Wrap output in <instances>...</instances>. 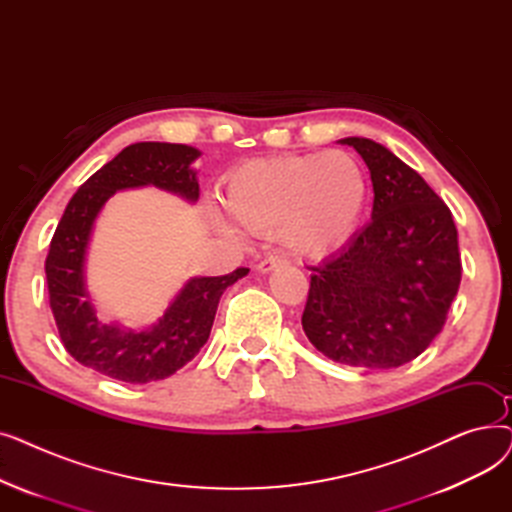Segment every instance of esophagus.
<instances>
[{
    "label": "esophagus",
    "mask_w": 512,
    "mask_h": 512,
    "mask_svg": "<svg viewBox=\"0 0 512 512\" xmlns=\"http://www.w3.org/2000/svg\"><path fill=\"white\" fill-rule=\"evenodd\" d=\"M280 263H286V259L284 257H278V255H270V257H265V259H261L259 263H257V270L259 272H272L276 265H280Z\"/></svg>",
    "instance_id": "34e87169"
}]
</instances>
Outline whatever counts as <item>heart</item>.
Segmentation results:
<instances>
[{
	"label": "heart",
	"mask_w": 512,
	"mask_h": 512,
	"mask_svg": "<svg viewBox=\"0 0 512 512\" xmlns=\"http://www.w3.org/2000/svg\"><path fill=\"white\" fill-rule=\"evenodd\" d=\"M369 195L367 172L346 151L251 159L226 180L224 203L251 232H278L303 257H324L357 228ZM232 232L234 228L222 222Z\"/></svg>",
	"instance_id": "b5f03b06"
}]
</instances>
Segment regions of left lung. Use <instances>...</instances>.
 Masks as SVG:
<instances>
[{"instance_id": "left-lung-1", "label": "left lung", "mask_w": 512, "mask_h": 512, "mask_svg": "<svg viewBox=\"0 0 512 512\" xmlns=\"http://www.w3.org/2000/svg\"><path fill=\"white\" fill-rule=\"evenodd\" d=\"M340 143L371 172V222L309 267L303 330L336 363L392 369L417 359L446 324L463 272L459 234L448 205L392 151L359 137Z\"/></svg>"}]
</instances>
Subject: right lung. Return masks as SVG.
<instances>
[{
	"label": "right lung",
	"mask_w": 512,
	"mask_h": 512,
	"mask_svg": "<svg viewBox=\"0 0 512 512\" xmlns=\"http://www.w3.org/2000/svg\"><path fill=\"white\" fill-rule=\"evenodd\" d=\"M201 153L174 143H134L80 184L51 238L45 259L49 307L66 351L112 380L147 384L166 380L191 361L207 342L218 303L247 267L213 278H193L157 324L145 332L105 326L85 288V253L93 222L116 191L153 184L188 201L199 199L191 164Z\"/></svg>",
	"instance_id": "1"
}]
</instances>
